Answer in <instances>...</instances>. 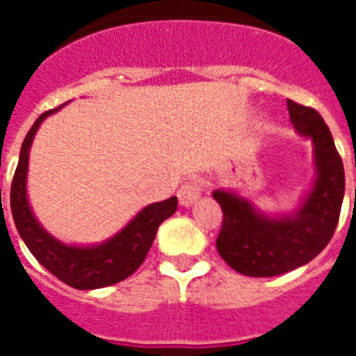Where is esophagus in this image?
<instances>
[{"mask_svg": "<svg viewBox=\"0 0 356 356\" xmlns=\"http://www.w3.org/2000/svg\"><path fill=\"white\" fill-rule=\"evenodd\" d=\"M202 194V183L198 179H193V181H188L185 185L179 188L177 193V198H179V204L183 206V208H191L193 204L198 202Z\"/></svg>", "mask_w": 356, "mask_h": 356, "instance_id": "obj_1", "label": "esophagus"}]
</instances>
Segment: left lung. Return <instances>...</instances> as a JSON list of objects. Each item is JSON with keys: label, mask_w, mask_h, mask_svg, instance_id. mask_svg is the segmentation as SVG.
I'll return each mask as SVG.
<instances>
[{"label": "left lung", "mask_w": 356, "mask_h": 356, "mask_svg": "<svg viewBox=\"0 0 356 356\" xmlns=\"http://www.w3.org/2000/svg\"><path fill=\"white\" fill-rule=\"evenodd\" d=\"M286 104L296 133L313 143L314 179L298 209L268 213L231 188L211 193L223 209L217 252L240 275L276 276L307 265L328 246L341 211L343 162L328 125L316 110Z\"/></svg>", "instance_id": "1"}]
</instances>
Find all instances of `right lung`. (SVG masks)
I'll list each match as a JSON object with an SVG mask.
<instances>
[{"instance_id": "1", "label": "right lung", "mask_w": 356, "mask_h": 356, "mask_svg": "<svg viewBox=\"0 0 356 356\" xmlns=\"http://www.w3.org/2000/svg\"><path fill=\"white\" fill-rule=\"evenodd\" d=\"M63 106L43 112L30 127L26 139L20 148V158L11 185V211L20 238L38 261L76 290H97L104 286L122 282L133 275L140 263L145 261L148 250L156 238L158 227L175 213L177 196L163 202L148 204L129 223L122 227L116 234L102 240L99 244H66L47 232L34 216L26 191L28 160L34 137L43 120L55 114Z\"/></svg>"}]
</instances>
